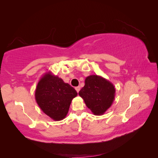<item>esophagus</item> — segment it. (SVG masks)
Returning a JSON list of instances; mask_svg holds the SVG:
<instances>
[{
	"label": "esophagus",
	"instance_id": "obj_1",
	"mask_svg": "<svg viewBox=\"0 0 158 158\" xmlns=\"http://www.w3.org/2000/svg\"><path fill=\"white\" fill-rule=\"evenodd\" d=\"M75 89H76V91L78 93V92H79V91H80V86H76V87L75 88Z\"/></svg>",
	"mask_w": 158,
	"mask_h": 158
}]
</instances>
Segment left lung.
<instances>
[{"label": "left lung", "mask_w": 158, "mask_h": 158, "mask_svg": "<svg viewBox=\"0 0 158 158\" xmlns=\"http://www.w3.org/2000/svg\"><path fill=\"white\" fill-rule=\"evenodd\" d=\"M113 84L103 77L90 75L79 91L86 106L94 115H102L112 106L115 97Z\"/></svg>", "instance_id": "8db88e82"}]
</instances>
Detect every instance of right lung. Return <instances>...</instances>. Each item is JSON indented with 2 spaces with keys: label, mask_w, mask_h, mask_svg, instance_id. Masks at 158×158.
I'll use <instances>...</instances> for the list:
<instances>
[{
  "label": "right lung",
  "mask_w": 158,
  "mask_h": 158,
  "mask_svg": "<svg viewBox=\"0 0 158 158\" xmlns=\"http://www.w3.org/2000/svg\"><path fill=\"white\" fill-rule=\"evenodd\" d=\"M77 95L72 86L51 72L41 77L35 92V100L41 110L55 121L66 117L72 99Z\"/></svg>",
  "instance_id": "obj_1"
}]
</instances>
